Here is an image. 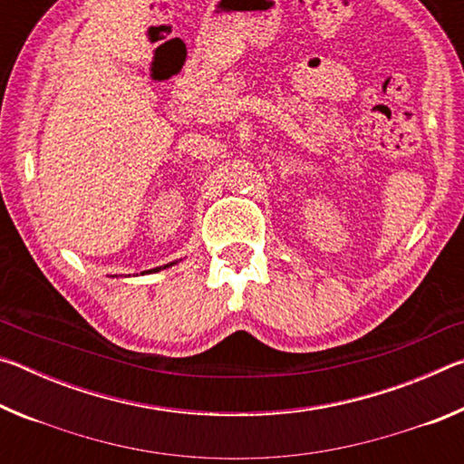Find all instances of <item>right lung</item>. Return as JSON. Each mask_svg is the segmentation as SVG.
Here are the masks:
<instances>
[{
    "mask_svg": "<svg viewBox=\"0 0 464 464\" xmlns=\"http://www.w3.org/2000/svg\"><path fill=\"white\" fill-rule=\"evenodd\" d=\"M168 266H171V264H168ZM168 266H163V268H168ZM163 268H155V270H149V272H160V270H163Z\"/></svg>",
    "mask_w": 464,
    "mask_h": 464,
    "instance_id": "obj_1",
    "label": "right lung"
}]
</instances>
